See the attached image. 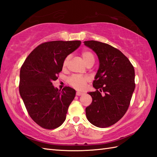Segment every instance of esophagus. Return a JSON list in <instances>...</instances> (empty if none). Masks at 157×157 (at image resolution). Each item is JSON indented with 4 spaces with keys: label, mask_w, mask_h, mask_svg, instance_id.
Instances as JSON below:
<instances>
[{
    "label": "esophagus",
    "mask_w": 157,
    "mask_h": 157,
    "mask_svg": "<svg viewBox=\"0 0 157 157\" xmlns=\"http://www.w3.org/2000/svg\"><path fill=\"white\" fill-rule=\"evenodd\" d=\"M82 94H83L82 92H76V95H77L78 96H82Z\"/></svg>",
    "instance_id": "1"
}]
</instances>
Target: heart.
Instances as JSON below:
<instances>
[{
	"instance_id": "b5f03b06",
	"label": "heart",
	"mask_w": 157,
	"mask_h": 157,
	"mask_svg": "<svg viewBox=\"0 0 157 157\" xmlns=\"http://www.w3.org/2000/svg\"><path fill=\"white\" fill-rule=\"evenodd\" d=\"M82 57L87 65H93L95 61V57L94 54L89 51H84L82 53ZM70 56L65 57L63 61V67L65 68L67 66V64L70 59ZM90 78L87 76H82L79 75H74L68 79V83L71 87H74L76 90H83L86 87V83L89 82Z\"/></svg>"
}]
</instances>
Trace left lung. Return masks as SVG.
<instances>
[{"mask_svg": "<svg viewBox=\"0 0 157 157\" xmlns=\"http://www.w3.org/2000/svg\"><path fill=\"white\" fill-rule=\"evenodd\" d=\"M84 45L97 54L100 62L93 82L96 90L88 93L92 101L86 108V117L93 125L105 128L117 122L128 110L135 88L134 69L128 58L114 47L93 40L84 41Z\"/></svg>", "mask_w": 157, "mask_h": 157, "instance_id": "8db88e82", "label": "left lung"}]
</instances>
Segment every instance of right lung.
<instances>
[{
  "instance_id": "1",
  "label": "right lung",
  "mask_w": 157,
  "mask_h": 157,
  "mask_svg": "<svg viewBox=\"0 0 157 157\" xmlns=\"http://www.w3.org/2000/svg\"><path fill=\"white\" fill-rule=\"evenodd\" d=\"M80 45V41L43 43L32 51L21 66V97L30 117L43 128H57L66 118L75 90L66 86L60 91L54 87L53 82L58 78L65 57Z\"/></svg>"
}]
</instances>
